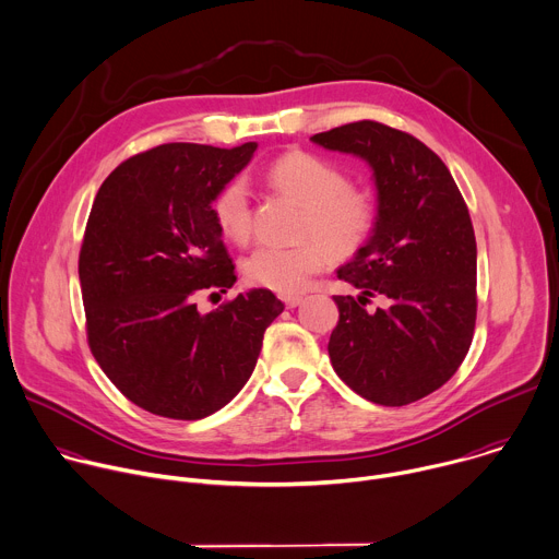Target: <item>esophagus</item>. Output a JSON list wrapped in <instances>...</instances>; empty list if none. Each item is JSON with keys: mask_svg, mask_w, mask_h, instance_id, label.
<instances>
[{"mask_svg": "<svg viewBox=\"0 0 559 559\" xmlns=\"http://www.w3.org/2000/svg\"><path fill=\"white\" fill-rule=\"evenodd\" d=\"M282 301L286 308H297L301 304V295H282Z\"/></svg>", "mask_w": 559, "mask_h": 559, "instance_id": "esophagus-1", "label": "esophagus"}]
</instances>
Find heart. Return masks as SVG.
I'll list each match as a JSON object with an SVG mask.
<instances>
[{"label":"heart","instance_id":"obj_1","mask_svg":"<svg viewBox=\"0 0 559 559\" xmlns=\"http://www.w3.org/2000/svg\"><path fill=\"white\" fill-rule=\"evenodd\" d=\"M264 180L304 206L301 236L310 238L293 247L262 245L251 251L242 262L249 284L282 295L299 293L330 262V253L353 255L370 238L374 227L372 198L350 187V176L332 160L299 150L286 152L266 167ZM211 213L227 240L245 245L251 238V198L240 178H231L217 189Z\"/></svg>","mask_w":559,"mask_h":559}]
</instances>
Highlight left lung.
Instances as JSON below:
<instances>
[{"label": "left lung", "mask_w": 559, "mask_h": 559, "mask_svg": "<svg viewBox=\"0 0 559 559\" xmlns=\"http://www.w3.org/2000/svg\"><path fill=\"white\" fill-rule=\"evenodd\" d=\"M310 141L364 158L377 185L372 236L337 271L359 295H334L332 368L377 405L414 403L448 383L472 346L478 301L467 204L450 169L412 134L359 121ZM372 296L386 308L368 311Z\"/></svg>", "instance_id": "8db88e82"}]
</instances>
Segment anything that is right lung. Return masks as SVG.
<instances>
[{"instance_id":"1","label":"right lung","mask_w":559,"mask_h":559,"mask_svg":"<svg viewBox=\"0 0 559 559\" xmlns=\"http://www.w3.org/2000/svg\"><path fill=\"white\" fill-rule=\"evenodd\" d=\"M255 150L158 145L121 163L94 198L79 253L87 344L107 379L152 414L198 420L225 407L284 310L266 288L211 312L195 306L198 293L238 280L211 202Z\"/></svg>"}]
</instances>
